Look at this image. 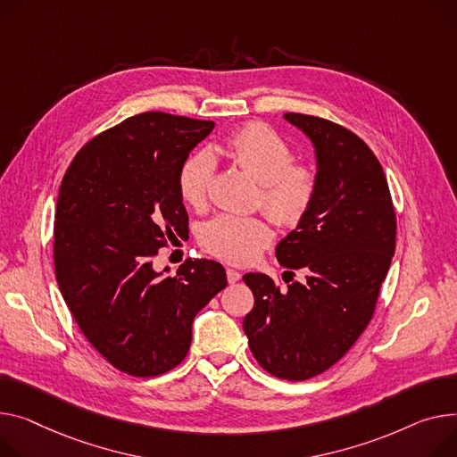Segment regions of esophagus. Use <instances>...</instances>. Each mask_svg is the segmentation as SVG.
<instances>
[{
    "label": "esophagus",
    "instance_id": "1",
    "mask_svg": "<svg viewBox=\"0 0 457 457\" xmlns=\"http://www.w3.org/2000/svg\"><path fill=\"white\" fill-rule=\"evenodd\" d=\"M226 276H228V281L233 285V283H237V281H240V271H237V270H233V268H228L226 270Z\"/></svg>",
    "mask_w": 457,
    "mask_h": 457
}]
</instances>
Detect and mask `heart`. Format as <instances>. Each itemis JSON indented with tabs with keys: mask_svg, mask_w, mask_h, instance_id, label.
<instances>
[{
	"mask_svg": "<svg viewBox=\"0 0 457 457\" xmlns=\"http://www.w3.org/2000/svg\"><path fill=\"white\" fill-rule=\"evenodd\" d=\"M224 152L242 170L261 184V202L271 220L295 228L305 220L318 196V172L309 163L294 162L290 145L264 123H248L224 141ZM217 162L209 150H198L181 162L176 176L179 198L204 209ZM202 245L219 259L233 264L253 261L271 240L264 217L220 215L202 228Z\"/></svg>",
	"mask_w": 457,
	"mask_h": 457,
	"instance_id": "b5f03b06",
	"label": "heart"
}]
</instances>
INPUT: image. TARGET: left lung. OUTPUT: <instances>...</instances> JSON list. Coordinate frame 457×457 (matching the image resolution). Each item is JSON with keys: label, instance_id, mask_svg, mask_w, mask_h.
Returning <instances> with one entry per match:
<instances>
[{"label": "left lung", "instance_id": "1", "mask_svg": "<svg viewBox=\"0 0 457 457\" xmlns=\"http://www.w3.org/2000/svg\"><path fill=\"white\" fill-rule=\"evenodd\" d=\"M285 119L314 143L320 187L276 257L292 276L305 271L307 281L281 290L264 273H246L255 305L242 325L259 366L297 382L332 368L370 325L397 219L384 169L356 134L316 115L290 112Z\"/></svg>", "mask_w": 457, "mask_h": 457}]
</instances>
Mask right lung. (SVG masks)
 Segmentation results:
<instances>
[{
  "instance_id": "add662e5",
  "label": "right lung",
  "mask_w": 457,
  "mask_h": 457,
  "mask_svg": "<svg viewBox=\"0 0 457 457\" xmlns=\"http://www.w3.org/2000/svg\"><path fill=\"white\" fill-rule=\"evenodd\" d=\"M212 120L145 112L89 139L58 191L53 259L60 292L86 340L132 377L184 360L195 316L226 288L220 262L152 268L169 240L189 237L176 176ZM167 271V268H165Z\"/></svg>"
}]
</instances>
